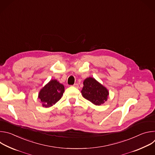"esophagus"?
I'll list each match as a JSON object with an SVG mask.
<instances>
[{
    "mask_svg": "<svg viewBox=\"0 0 155 155\" xmlns=\"http://www.w3.org/2000/svg\"><path fill=\"white\" fill-rule=\"evenodd\" d=\"M73 86L75 87L78 88V83H75V84H74L73 85Z\"/></svg>",
    "mask_w": 155,
    "mask_h": 155,
    "instance_id": "1",
    "label": "esophagus"
}]
</instances>
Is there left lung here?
Instances as JSON below:
<instances>
[{
	"instance_id": "1",
	"label": "left lung",
	"mask_w": 155,
	"mask_h": 155,
	"mask_svg": "<svg viewBox=\"0 0 155 155\" xmlns=\"http://www.w3.org/2000/svg\"><path fill=\"white\" fill-rule=\"evenodd\" d=\"M81 93L84 98L96 105L104 104L109 95L106 87L93 77H87L83 81Z\"/></svg>"
}]
</instances>
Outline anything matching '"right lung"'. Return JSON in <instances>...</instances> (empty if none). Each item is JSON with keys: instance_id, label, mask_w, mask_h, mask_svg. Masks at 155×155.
I'll return each instance as SVG.
<instances>
[{"instance_id": "add662e5", "label": "right lung", "mask_w": 155, "mask_h": 155, "mask_svg": "<svg viewBox=\"0 0 155 155\" xmlns=\"http://www.w3.org/2000/svg\"><path fill=\"white\" fill-rule=\"evenodd\" d=\"M64 92V86L56 79L51 80L40 90L38 98L41 105L48 108L54 105L62 97Z\"/></svg>"}]
</instances>
